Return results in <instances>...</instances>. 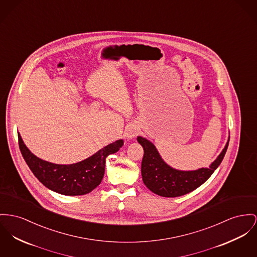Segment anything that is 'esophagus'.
Here are the masks:
<instances>
[{
  "instance_id": "1",
  "label": "esophagus",
  "mask_w": 257,
  "mask_h": 257,
  "mask_svg": "<svg viewBox=\"0 0 257 257\" xmlns=\"http://www.w3.org/2000/svg\"><path fill=\"white\" fill-rule=\"evenodd\" d=\"M139 134V128L137 124H130L127 125V127L124 131V137L127 140L134 139Z\"/></svg>"
}]
</instances>
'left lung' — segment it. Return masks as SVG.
Here are the masks:
<instances>
[{
	"instance_id": "8db88e82",
	"label": "left lung",
	"mask_w": 257,
	"mask_h": 257,
	"mask_svg": "<svg viewBox=\"0 0 257 257\" xmlns=\"http://www.w3.org/2000/svg\"><path fill=\"white\" fill-rule=\"evenodd\" d=\"M230 137L218 157L208 168L196 171H179L171 168L161 157L154 144L142 137H137L138 143L143 147L144 155L141 163L143 183L155 194L174 198L179 197L200 187L221 164L228 148Z\"/></svg>"
}]
</instances>
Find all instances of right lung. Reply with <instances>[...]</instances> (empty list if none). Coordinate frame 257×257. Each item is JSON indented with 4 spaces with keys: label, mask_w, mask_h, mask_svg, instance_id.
<instances>
[{
    "label": "right lung",
    "mask_w": 257,
    "mask_h": 257,
    "mask_svg": "<svg viewBox=\"0 0 257 257\" xmlns=\"http://www.w3.org/2000/svg\"><path fill=\"white\" fill-rule=\"evenodd\" d=\"M21 154L39 181L47 188L65 196L85 195L96 188L102 180L105 160L120 150L123 140L119 139L100 149L86 160L71 165H58L35 156L18 134Z\"/></svg>",
    "instance_id": "1"
}]
</instances>
